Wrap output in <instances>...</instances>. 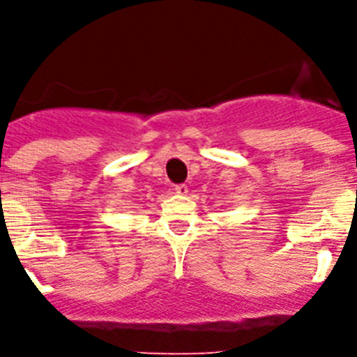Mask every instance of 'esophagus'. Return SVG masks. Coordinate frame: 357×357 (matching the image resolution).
<instances>
[{
  "mask_svg": "<svg viewBox=\"0 0 357 357\" xmlns=\"http://www.w3.org/2000/svg\"><path fill=\"white\" fill-rule=\"evenodd\" d=\"M175 193L185 195V193H188V185H185V184H176L175 185Z\"/></svg>",
  "mask_w": 357,
  "mask_h": 357,
  "instance_id": "34e87169",
  "label": "esophagus"
}]
</instances>
